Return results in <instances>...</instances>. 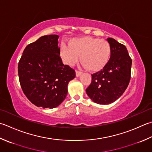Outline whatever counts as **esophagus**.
Wrapping results in <instances>:
<instances>
[{
	"label": "esophagus",
	"instance_id": "34e87169",
	"mask_svg": "<svg viewBox=\"0 0 152 152\" xmlns=\"http://www.w3.org/2000/svg\"><path fill=\"white\" fill-rule=\"evenodd\" d=\"M81 74H82V72H80V71H79L78 70H76V76L77 77H78Z\"/></svg>",
	"mask_w": 152,
	"mask_h": 152
}]
</instances>
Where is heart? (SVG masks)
<instances>
[{"mask_svg":"<svg viewBox=\"0 0 152 152\" xmlns=\"http://www.w3.org/2000/svg\"><path fill=\"white\" fill-rule=\"evenodd\" d=\"M111 48L107 41L91 37L73 38L68 45L62 43L60 55L66 64L72 66L80 61L91 72H97L106 66L110 58Z\"/></svg>","mask_w":152,"mask_h":152,"instance_id":"b5f03b06","label":"heart"}]
</instances>
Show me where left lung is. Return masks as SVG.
<instances>
[{
    "label": "left lung",
    "instance_id": "1",
    "mask_svg": "<svg viewBox=\"0 0 152 152\" xmlns=\"http://www.w3.org/2000/svg\"><path fill=\"white\" fill-rule=\"evenodd\" d=\"M107 41L111 48L109 61L103 69L91 74V82L86 90L91 100L103 105L118 99L131 77L132 59L126 47L113 38H108Z\"/></svg>",
    "mask_w": 152,
    "mask_h": 152
}]
</instances>
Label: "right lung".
Returning a JSON list of instances; mask_svg holds the SVG:
<instances>
[{"label": "right lung", "instance_id": "right-lung-1", "mask_svg": "<svg viewBox=\"0 0 152 152\" xmlns=\"http://www.w3.org/2000/svg\"><path fill=\"white\" fill-rule=\"evenodd\" d=\"M58 35L39 38L23 50L18 66L20 84L27 98L37 107L55 108L67 95V86L75 78L73 68L62 63Z\"/></svg>", "mask_w": 152, "mask_h": 152}]
</instances>
